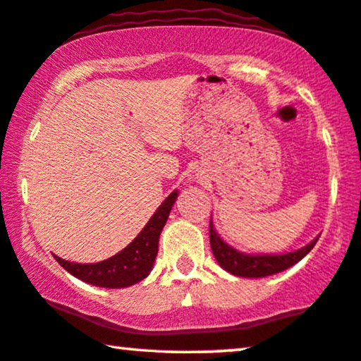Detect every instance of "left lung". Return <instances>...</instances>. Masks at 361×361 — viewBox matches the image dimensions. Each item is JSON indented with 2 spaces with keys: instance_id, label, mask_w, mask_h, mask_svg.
Masks as SVG:
<instances>
[{
  "instance_id": "obj_1",
  "label": "left lung",
  "mask_w": 361,
  "mask_h": 361,
  "mask_svg": "<svg viewBox=\"0 0 361 361\" xmlns=\"http://www.w3.org/2000/svg\"><path fill=\"white\" fill-rule=\"evenodd\" d=\"M319 237H316L308 245L298 248L295 252L282 253V255H247L235 250L229 243H226L223 238L214 231L213 223L209 221V243L216 258V262L227 273L238 277H264L271 274H277L281 271L290 268L302 258L312 252L314 243Z\"/></svg>"
}]
</instances>
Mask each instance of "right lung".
Listing matches in <instances>:
<instances>
[{
    "label": "right lung",
    "mask_w": 361,
    "mask_h": 361,
    "mask_svg": "<svg viewBox=\"0 0 361 361\" xmlns=\"http://www.w3.org/2000/svg\"><path fill=\"white\" fill-rule=\"evenodd\" d=\"M177 190L164 200L161 207L157 209L147 226L143 227L134 240L124 250L116 253L104 262L93 264L71 263L54 255L56 262L63 268L75 276L77 279L97 287H108V289H121V287L134 286L145 279L153 269L154 258L158 255V242L161 231L168 221V216L176 203Z\"/></svg>",
    "instance_id": "1"
}]
</instances>
